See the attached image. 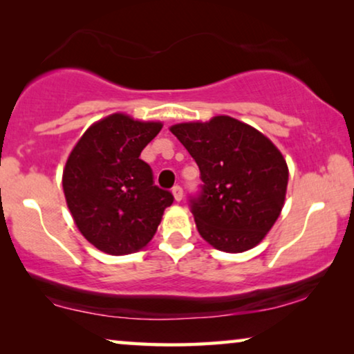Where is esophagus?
Wrapping results in <instances>:
<instances>
[{
	"instance_id": "34e87169",
	"label": "esophagus",
	"mask_w": 354,
	"mask_h": 354,
	"mask_svg": "<svg viewBox=\"0 0 354 354\" xmlns=\"http://www.w3.org/2000/svg\"><path fill=\"white\" fill-rule=\"evenodd\" d=\"M172 195H174V198H176V201H180L182 198H183V190H182V187L180 185H176L172 188Z\"/></svg>"
}]
</instances>
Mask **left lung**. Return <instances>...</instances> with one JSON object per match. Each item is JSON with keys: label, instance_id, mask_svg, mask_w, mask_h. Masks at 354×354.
<instances>
[{"label": "left lung", "instance_id": "1", "mask_svg": "<svg viewBox=\"0 0 354 354\" xmlns=\"http://www.w3.org/2000/svg\"><path fill=\"white\" fill-rule=\"evenodd\" d=\"M171 132L200 167L201 185L188 205L207 243L241 253L264 239L287 192V162L274 143L229 115L177 124Z\"/></svg>", "mask_w": 354, "mask_h": 354}]
</instances>
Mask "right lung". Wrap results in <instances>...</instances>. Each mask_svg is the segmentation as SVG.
I'll return each mask as SVG.
<instances>
[{"label":"right lung","mask_w":354,"mask_h":354,"mask_svg":"<svg viewBox=\"0 0 354 354\" xmlns=\"http://www.w3.org/2000/svg\"><path fill=\"white\" fill-rule=\"evenodd\" d=\"M162 124L113 114L91 125L66 162L62 188L82 235L108 254H129L153 239L171 192L154 185L140 153Z\"/></svg>","instance_id":"right-lung-1"}]
</instances>
